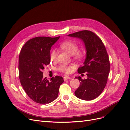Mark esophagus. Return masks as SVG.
<instances>
[{"instance_id": "esophagus-1", "label": "esophagus", "mask_w": 130, "mask_h": 130, "mask_svg": "<svg viewBox=\"0 0 130 130\" xmlns=\"http://www.w3.org/2000/svg\"><path fill=\"white\" fill-rule=\"evenodd\" d=\"M71 77H70V76H65L64 77V81H65V80H68V79H71Z\"/></svg>"}]
</instances>
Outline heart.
Segmentation results:
<instances>
[{
	"mask_svg": "<svg viewBox=\"0 0 130 130\" xmlns=\"http://www.w3.org/2000/svg\"><path fill=\"white\" fill-rule=\"evenodd\" d=\"M61 49L64 50L71 55H73L76 58L80 59L84 55V52L83 51H78V45L72 41H66L62 42L59 45ZM57 57V51L55 49H52L50 51V58L51 61H55ZM72 66H68L65 64H61L58 66V70L59 71L65 73H70Z\"/></svg>",
	"mask_w": 130,
	"mask_h": 130,
	"instance_id": "heart-1",
	"label": "heart"
}]
</instances>
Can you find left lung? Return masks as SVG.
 I'll list each match as a JSON object with an SVG mask.
<instances>
[{
	"instance_id": "1",
	"label": "left lung",
	"mask_w": 130,
	"mask_h": 130,
	"mask_svg": "<svg viewBox=\"0 0 130 130\" xmlns=\"http://www.w3.org/2000/svg\"><path fill=\"white\" fill-rule=\"evenodd\" d=\"M82 41L86 48V57L84 66L78 69L80 74L86 73L87 79H79L80 86L75 92L78 98L90 101L98 97L106 86L110 72V62L106 49L102 40L95 33L82 30L68 35Z\"/></svg>"
}]
</instances>
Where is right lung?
I'll return each instance as SVG.
<instances>
[{
    "label": "right lung",
    "mask_w": 130,
    "mask_h": 130,
    "mask_svg": "<svg viewBox=\"0 0 130 130\" xmlns=\"http://www.w3.org/2000/svg\"><path fill=\"white\" fill-rule=\"evenodd\" d=\"M59 37L33 38L21 50L19 58V79L26 94L36 103L46 104L56 100L60 86L64 82L63 78L59 76L49 81L43 77L42 72L45 66L50 64L51 46Z\"/></svg>",
    "instance_id": "right-lung-1"
}]
</instances>
